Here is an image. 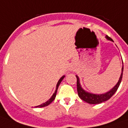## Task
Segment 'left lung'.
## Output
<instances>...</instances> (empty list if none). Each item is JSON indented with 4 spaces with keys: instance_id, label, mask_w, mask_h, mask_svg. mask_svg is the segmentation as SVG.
<instances>
[{
    "instance_id": "1",
    "label": "left lung",
    "mask_w": 128,
    "mask_h": 128,
    "mask_svg": "<svg viewBox=\"0 0 128 128\" xmlns=\"http://www.w3.org/2000/svg\"><path fill=\"white\" fill-rule=\"evenodd\" d=\"M106 38L108 40H109L113 41L111 39L109 36H106ZM123 71H124V64H123V67H122V72H121L119 80L117 82V84H116L113 88L110 90V91H108L106 93H105V94H92V93H89V92H87L85 91L81 87L79 78L76 75V78H77V89H78V95L80 96V98L82 99L84 102L90 104H100V103H102V102H104L108 100V99L112 97V96L117 90L118 86H119L121 82V80H122V77H123Z\"/></svg>"
}]
</instances>
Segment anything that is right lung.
<instances>
[{
    "label": "right lung",
    "instance_id": "obj_1",
    "mask_svg": "<svg viewBox=\"0 0 128 128\" xmlns=\"http://www.w3.org/2000/svg\"><path fill=\"white\" fill-rule=\"evenodd\" d=\"M64 77H65V76H62V78L60 79V80L58 81V84H57V86H56V91H55V92L53 93V94L52 95V96L50 97V99H48L47 102H45V103H44V104L40 105V106H36V108H42V107H44V106H48V105L50 104L51 102H53V100L55 99V98H56V93H57V90H58V88L59 86H60V83H61V82L62 81V80L64 79Z\"/></svg>",
    "mask_w": 128,
    "mask_h": 128
}]
</instances>
